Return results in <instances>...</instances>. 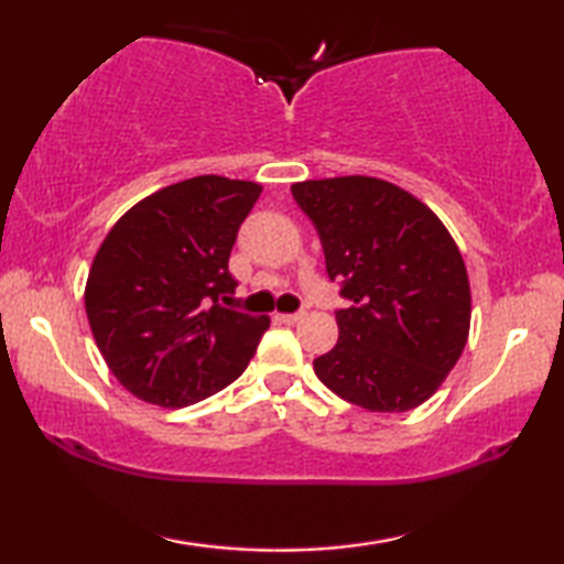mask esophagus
<instances>
[{"label": "esophagus", "mask_w": 564, "mask_h": 564, "mask_svg": "<svg viewBox=\"0 0 564 564\" xmlns=\"http://www.w3.org/2000/svg\"><path fill=\"white\" fill-rule=\"evenodd\" d=\"M303 316H305V313H279L275 318H279L281 323H289V326H291V323H299Z\"/></svg>", "instance_id": "34e87169"}]
</instances>
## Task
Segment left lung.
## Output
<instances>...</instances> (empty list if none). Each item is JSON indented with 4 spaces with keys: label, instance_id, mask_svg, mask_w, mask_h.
Returning <instances> with one entry per match:
<instances>
[{
    "label": "left lung",
    "instance_id": "8db88e82",
    "mask_svg": "<svg viewBox=\"0 0 564 564\" xmlns=\"http://www.w3.org/2000/svg\"><path fill=\"white\" fill-rule=\"evenodd\" d=\"M291 194L350 301L336 313V348L313 360L318 380L370 413L423 405L470 333V281L451 231L383 178L301 181Z\"/></svg>",
    "mask_w": 564,
    "mask_h": 564
}]
</instances>
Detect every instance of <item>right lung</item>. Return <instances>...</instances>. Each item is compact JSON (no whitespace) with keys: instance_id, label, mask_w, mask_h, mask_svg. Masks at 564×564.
Masks as SVG:
<instances>
[{"instance_id":"obj_1","label":"right lung","mask_w":564,"mask_h":564,"mask_svg":"<svg viewBox=\"0 0 564 564\" xmlns=\"http://www.w3.org/2000/svg\"><path fill=\"white\" fill-rule=\"evenodd\" d=\"M263 186L194 176L131 206L104 238L84 305L113 378L139 400L186 408L243 373L269 316L224 308L228 256Z\"/></svg>"}]
</instances>
